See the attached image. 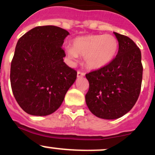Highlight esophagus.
Masks as SVG:
<instances>
[{"label":"esophagus","instance_id":"esophagus-1","mask_svg":"<svg viewBox=\"0 0 155 155\" xmlns=\"http://www.w3.org/2000/svg\"><path fill=\"white\" fill-rule=\"evenodd\" d=\"M85 76V73H83V72H81V71H78L77 72V77L79 78V77H82V76Z\"/></svg>","mask_w":155,"mask_h":155}]
</instances>
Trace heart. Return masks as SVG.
Instances as JSON below:
<instances>
[{
	"instance_id": "obj_1",
	"label": "heart",
	"mask_w": 155,
	"mask_h": 155,
	"mask_svg": "<svg viewBox=\"0 0 155 155\" xmlns=\"http://www.w3.org/2000/svg\"><path fill=\"white\" fill-rule=\"evenodd\" d=\"M118 41L110 35H91L76 38L73 48H67V52L71 60L78 55L83 57L85 65L92 70H97L109 64L118 50Z\"/></svg>"
}]
</instances>
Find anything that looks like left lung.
Instances as JSON below:
<instances>
[{
    "mask_svg": "<svg viewBox=\"0 0 155 155\" xmlns=\"http://www.w3.org/2000/svg\"><path fill=\"white\" fill-rule=\"evenodd\" d=\"M119 50L114 59L100 69L86 73L89 88L85 101L89 110L99 118L121 117L139 98L143 67L141 51L127 36L114 32Z\"/></svg>",
    "mask_w": 155,
    "mask_h": 155,
    "instance_id": "1",
    "label": "left lung"
}]
</instances>
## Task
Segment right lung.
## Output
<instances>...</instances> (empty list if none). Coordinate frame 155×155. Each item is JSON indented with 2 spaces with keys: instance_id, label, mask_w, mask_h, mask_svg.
I'll return each instance as SVG.
<instances>
[{
  "instance_id": "1",
  "label": "right lung",
  "mask_w": 155,
  "mask_h": 155,
  "mask_svg": "<svg viewBox=\"0 0 155 155\" xmlns=\"http://www.w3.org/2000/svg\"><path fill=\"white\" fill-rule=\"evenodd\" d=\"M67 30L54 25L35 27L18 40L10 67L15 99L27 114L47 116L56 111L77 72L64 62Z\"/></svg>"
}]
</instances>
